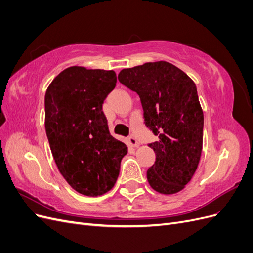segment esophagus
Listing matches in <instances>:
<instances>
[{
	"label": "esophagus",
	"mask_w": 253,
	"mask_h": 253,
	"mask_svg": "<svg viewBox=\"0 0 253 253\" xmlns=\"http://www.w3.org/2000/svg\"><path fill=\"white\" fill-rule=\"evenodd\" d=\"M127 143H128L129 147H132V148H138L139 147L138 142H137L136 138H135V137H133V136L128 137V138H127Z\"/></svg>",
	"instance_id": "esophagus-1"
}]
</instances>
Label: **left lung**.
<instances>
[{"mask_svg":"<svg viewBox=\"0 0 253 253\" xmlns=\"http://www.w3.org/2000/svg\"><path fill=\"white\" fill-rule=\"evenodd\" d=\"M118 80L139 95L144 124L158 140L149 147L156 160L147 171L152 189L175 194L193 177L203 149L204 113L195 83L166 61L124 68Z\"/></svg>","mask_w":253,"mask_h":253,"instance_id":"8db88e82","label":"left lung"}]
</instances>
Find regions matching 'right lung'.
<instances>
[{
  "label": "right lung",
  "mask_w": 253,
  "mask_h": 253,
  "mask_svg": "<svg viewBox=\"0 0 253 253\" xmlns=\"http://www.w3.org/2000/svg\"><path fill=\"white\" fill-rule=\"evenodd\" d=\"M114 71L71 66L45 93V131L60 173L75 191L100 196L114 187L127 147L111 136L102 112Z\"/></svg>",
  "instance_id": "right-lung-1"
}]
</instances>
